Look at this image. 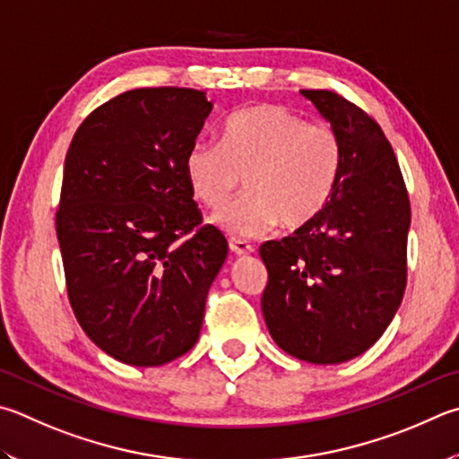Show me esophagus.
Returning a JSON list of instances; mask_svg holds the SVG:
<instances>
[{"label":"esophagus","mask_w":459,"mask_h":459,"mask_svg":"<svg viewBox=\"0 0 459 459\" xmlns=\"http://www.w3.org/2000/svg\"><path fill=\"white\" fill-rule=\"evenodd\" d=\"M229 247H230V251L235 253V255H238V256H245V255H253L255 253L253 245H248L247 240H240V238H230L229 240Z\"/></svg>","instance_id":"34e87169"}]
</instances>
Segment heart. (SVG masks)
Segmentation results:
<instances>
[{"label": "heart", "mask_w": 459, "mask_h": 459, "mask_svg": "<svg viewBox=\"0 0 459 459\" xmlns=\"http://www.w3.org/2000/svg\"><path fill=\"white\" fill-rule=\"evenodd\" d=\"M343 144L329 124L307 122L279 104L245 108L224 122L221 143L188 148L190 193L219 211L247 177L248 196L214 222L230 235L261 237L281 222L289 230L315 222L337 193Z\"/></svg>", "instance_id": "obj_1"}]
</instances>
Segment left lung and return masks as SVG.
Listing matches in <instances>:
<instances>
[{"label":"left lung","mask_w":459,"mask_h":459,"mask_svg":"<svg viewBox=\"0 0 459 459\" xmlns=\"http://www.w3.org/2000/svg\"><path fill=\"white\" fill-rule=\"evenodd\" d=\"M301 94L339 134L343 170L319 219L261 247V307L282 351L335 365L368 351L402 305L411 208L379 124L335 91Z\"/></svg>","instance_id":"left-lung-1"}]
</instances>
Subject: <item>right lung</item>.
I'll return each instance as SVG.
<instances>
[{"mask_svg":"<svg viewBox=\"0 0 459 459\" xmlns=\"http://www.w3.org/2000/svg\"><path fill=\"white\" fill-rule=\"evenodd\" d=\"M211 110L193 88L124 91L82 122L65 154L56 232L70 305L122 363H170L201 335L229 255L222 232L201 227L185 174Z\"/></svg>","mask_w":459,"mask_h":459,"instance_id":"obj_1","label":"right lung"}]
</instances>
